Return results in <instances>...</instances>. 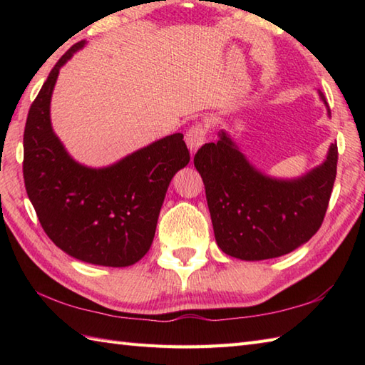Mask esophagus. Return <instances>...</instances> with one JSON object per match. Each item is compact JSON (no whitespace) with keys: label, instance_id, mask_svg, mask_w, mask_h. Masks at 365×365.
Returning a JSON list of instances; mask_svg holds the SVG:
<instances>
[{"label":"esophagus","instance_id":"34e87169","mask_svg":"<svg viewBox=\"0 0 365 365\" xmlns=\"http://www.w3.org/2000/svg\"><path fill=\"white\" fill-rule=\"evenodd\" d=\"M207 133H208V128L202 125V123H195V125L190 127L187 135H185V141H187L188 149L192 153H195L199 147L205 143Z\"/></svg>","mask_w":365,"mask_h":365}]
</instances>
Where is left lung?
<instances>
[{
	"label": "left lung",
	"instance_id": "obj_1",
	"mask_svg": "<svg viewBox=\"0 0 365 365\" xmlns=\"http://www.w3.org/2000/svg\"><path fill=\"white\" fill-rule=\"evenodd\" d=\"M320 98H327L319 91ZM328 114L329 108H328ZM337 144L319 168L293 180L271 178L255 169L226 131L204 144L195 166L205 196L216 243L242 260L289 254L320 229L337 174Z\"/></svg>",
	"mask_w": 365,
	"mask_h": 365
}]
</instances>
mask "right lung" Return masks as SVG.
I'll list each match as a JSON object with an SVG mask.
<instances>
[{
    "label": "right lung",
    "mask_w": 365,
    "mask_h": 365,
    "mask_svg": "<svg viewBox=\"0 0 365 365\" xmlns=\"http://www.w3.org/2000/svg\"><path fill=\"white\" fill-rule=\"evenodd\" d=\"M84 43L63 54L29 108L23 177L41 226L54 245L92 265L128 267L150 250L169 183L188 165L190 152L182 133L100 169L83 166L66 152L51 128L50 102L59 68Z\"/></svg>",
    "instance_id": "add662e5"
}]
</instances>
